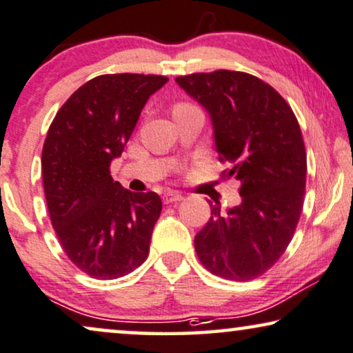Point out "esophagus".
Listing matches in <instances>:
<instances>
[{
  "instance_id": "1",
  "label": "esophagus",
  "mask_w": 353,
  "mask_h": 353,
  "mask_svg": "<svg viewBox=\"0 0 353 353\" xmlns=\"http://www.w3.org/2000/svg\"><path fill=\"white\" fill-rule=\"evenodd\" d=\"M182 199H184V196H182L179 192H174V190H171V192H166V194L163 195V201L166 205H169V203H176V201H181Z\"/></svg>"
}]
</instances>
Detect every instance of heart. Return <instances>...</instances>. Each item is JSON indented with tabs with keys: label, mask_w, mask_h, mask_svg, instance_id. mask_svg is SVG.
<instances>
[{
	"label": "heart",
	"mask_w": 353,
	"mask_h": 353,
	"mask_svg": "<svg viewBox=\"0 0 353 353\" xmlns=\"http://www.w3.org/2000/svg\"><path fill=\"white\" fill-rule=\"evenodd\" d=\"M185 106H190V105H187V103H177V105L174 106V110H179V108H185Z\"/></svg>",
	"instance_id": "b5f03b06"
}]
</instances>
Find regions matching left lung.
Segmentation results:
<instances>
[{"label":"left lung","instance_id":"1","mask_svg":"<svg viewBox=\"0 0 353 353\" xmlns=\"http://www.w3.org/2000/svg\"><path fill=\"white\" fill-rule=\"evenodd\" d=\"M208 111L224 177L241 182V205L221 211L195 236L201 265L229 281L261 276L285 252L297 228L307 182V153L294 111L255 75L214 70L176 77Z\"/></svg>","mask_w":353,"mask_h":353}]
</instances>
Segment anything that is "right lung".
Instances as JSON below:
<instances>
[{"mask_svg": "<svg viewBox=\"0 0 353 353\" xmlns=\"http://www.w3.org/2000/svg\"><path fill=\"white\" fill-rule=\"evenodd\" d=\"M164 75H98L75 90L51 122L41 152L45 199L61 247L79 270L116 279L147 260L161 213L154 192L134 194L111 177L145 103Z\"/></svg>", "mask_w": 353, "mask_h": 353, "instance_id": "right-lung-1", "label": "right lung"}]
</instances>
